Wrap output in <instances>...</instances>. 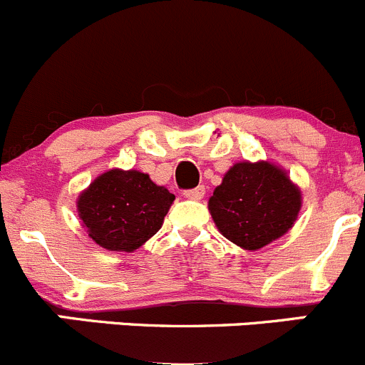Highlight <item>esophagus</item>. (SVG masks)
<instances>
[{
	"label": "esophagus",
	"mask_w": 365,
	"mask_h": 365,
	"mask_svg": "<svg viewBox=\"0 0 365 365\" xmlns=\"http://www.w3.org/2000/svg\"><path fill=\"white\" fill-rule=\"evenodd\" d=\"M183 196L189 197V200H201L205 196V187L203 185H197L196 189H190L183 192Z\"/></svg>",
	"instance_id": "34e87169"
}]
</instances>
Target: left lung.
Returning <instances> with one entry per match:
<instances>
[{"label":"left lung","mask_w":365,"mask_h":365,"mask_svg":"<svg viewBox=\"0 0 365 365\" xmlns=\"http://www.w3.org/2000/svg\"><path fill=\"white\" fill-rule=\"evenodd\" d=\"M302 190L271 162H237L208 200L219 232L242 250H260L296 222Z\"/></svg>","instance_id":"8db88e82"}]
</instances>
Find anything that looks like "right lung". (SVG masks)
Wrapping results in <instances>:
<instances>
[{
  "label": "right lung",
  "instance_id": "add662e5",
  "mask_svg": "<svg viewBox=\"0 0 365 365\" xmlns=\"http://www.w3.org/2000/svg\"><path fill=\"white\" fill-rule=\"evenodd\" d=\"M175 194L150 175L110 169L78 196L76 207L88 237L108 251H133L160 230Z\"/></svg>",
  "mask_w": 365,
  "mask_h": 365
}]
</instances>
